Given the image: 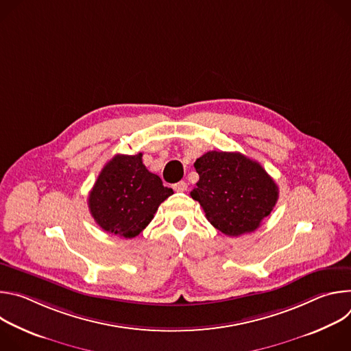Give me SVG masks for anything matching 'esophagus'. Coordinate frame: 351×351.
Listing matches in <instances>:
<instances>
[{
    "mask_svg": "<svg viewBox=\"0 0 351 351\" xmlns=\"http://www.w3.org/2000/svg\"><path fill=\"white\" fill-rule=\"evenodd\" d=\"M173 189L175 191H186L187 190V183L186 182H178L176 184H173Z\"/></svg>",
    "mask_w": 351,
    "mask_h": 351,
    "instance_id": "34e87169",
    "label": "esophagus"
}]
</instances>
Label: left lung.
Listing matches in <instances>:
<instances>
[{
  "label": "left lung",
  "mask_w": 351,
  "mask_h": 351,
  "mask_svg": "<svg viewBox=\"0 0 351 351\" xmlns=\"http://www.w3.org/2000/svg\"><path fill=\"white\" fill-rule=\"evenodd\" d=\"M194 168L199 179L190 195L203 207L208 222L226 236L254 232L278 202L274 179L240 153L208 152L197 158Z\"/></svg>",
  "instance_id": "obj_1"
}]
</instances>
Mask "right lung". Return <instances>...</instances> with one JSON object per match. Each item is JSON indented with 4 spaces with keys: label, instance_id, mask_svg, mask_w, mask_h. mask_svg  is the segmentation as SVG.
Listing matches in <instances>:
<instances>
[{
    "label": "right lung",
    "instance_id": "1",
    "mask_svg": "<svg viewBox=\"0 0 351 351\" xmlns=\"http://www.w3.org/2000/svg\"><path fill=\"white\" fill-rule=\"evenodd\" d=\"M141 157V153L117 154L99 172L88 194V210L97 225L125 239L143 232L160 204L173 194L160 176L145 168Z\"/></svg>",
    "mask_w": 351,
    "mask_h": 351
}]
</instances>
